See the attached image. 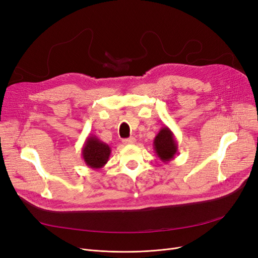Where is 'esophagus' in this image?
<instances>
[{
    "label": "esophagus",
    "mask_w": 258,
    "mask_h": 258,
    "mask_svg": "<svg viewBox=\"0 0 258 258\" xmlns=\"http://www.w3.org/2000/svg\"><path fill=\"white\" fill-rule=\"evenodd\" d=\"M123 142L124 144H134L135 142H136V139H135L134 137H131V138H127V139H123Z\"/></svg>",
    "instance_id": "1"
}]
</instances>
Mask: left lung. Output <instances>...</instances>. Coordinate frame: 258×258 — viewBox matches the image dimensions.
<instances>
[{
  "label": "left lung",
  "mask_w": 258,
  "mask_h": 258,
  "mask_svg": "<svg viewBox=\"0 0 258 258\" xmlns=\"http://www.w3.org/2000/svg\"><path fill=\"white\" fill-rule=\"evenodd\" d=\"M154 150L158 158L167 163L178 154V144L174 135L168 126H163L154 139Z\"/></svg>",
  "instance_id": "obj_1"
}]
</instances>
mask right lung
Wrapping results in <instances>:
<instances>
[{
  "mask_svg": "<svg viewBox=\"0 0 258 258\" xmlns=\"http://www.w3.org/2000/svg\"><path fill=\"white\" fill-rule=\"evenodd\" d=\"M81 155L86 165L93 169H100L107 163L111 155V147L100 141L96 136L90 135L81 150Z\"/></svg>",
  "mask_w": 258,
  "mask_h": 258,
  "instance_id": "1",
  "label": "right lung"
}]
</instances>
